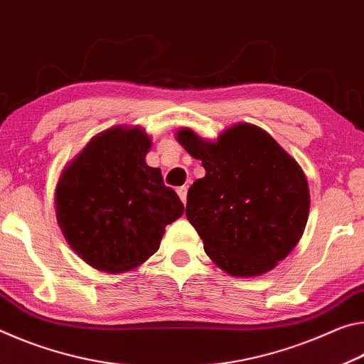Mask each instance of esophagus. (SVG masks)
Here are the masks:
<instances>
[{
  "label": "esophagus",
  "mask_w": 364,
  "mask_h": 364,
  "mask_svg": "<svg viewBox=\"0 0 364 364\" xmlns=\"http://www.w3.org/2000/svg\"><path fill=\"white\" fill-rule=\"evenodd\" d=\"M177 195L181 196L182 203H186V201H187V187H186V186H182V187H177Z\"/></svg>",
  "instance_id": "esophagus-1"
}]
</instances>
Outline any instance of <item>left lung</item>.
Returning a JSON list of instances; mask_svg holds the SVG:
<instances>
[{
	"mask_svg": "<svg viewBox=\"0 0 364 364\" xmlns=\"http://www.w3.org/2000/svg\"><path fill=\"white\" fill-rule=\"evenodd\" d=\"M177 140L206 171L188 188L186 210L206 255L237 277L271 271L308 221V182L296 161L252 124H237L213 143L190 129Z\"/></svg>",
	"mask_w": 364,
	"mask_h": 364,
	"instance_id": "1",
	"label": "left lung"
}]
</instances>
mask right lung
Segmentation results:
<instances>
[{
	"label": "right lung",
	"mask_w": 364,
	"mask_h": 364,
	"mask_svg": "<svg viewBox=\"0 0 364 364\" xmlns=\"http://www.w3.org/2000/svg\"><path fill=\"white\" fill-rule=\"evenodd\" d=\"M150 146L140 129H109L93 136L59 177V228L74 252L100 271L141 264L158 252L166 225L183 214L161 169L145 163Z\"/></svg>",
	"instance_id": "1"
}]
</instances>
